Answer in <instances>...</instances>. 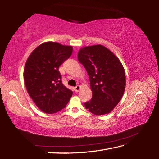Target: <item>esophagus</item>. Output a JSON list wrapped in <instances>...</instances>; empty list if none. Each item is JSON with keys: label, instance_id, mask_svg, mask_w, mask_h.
<instances>
[{"label": "esophagus", "instance_id": "esophagus-1", "mask_svg": "<svg viewBox=\"0 0 159 159\" xmlns=\"http://www.w3.org/2000/svg\"><path fill=\"white\" fill-rule=\"evenodd\" d=\"M80 88H81V87H80V85H76L75 87H74V89H75L76 92H79Z\"/></svg>", "mask_w": 159, "mask_h": 159}]
</instances>
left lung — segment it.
I'll list each match as a JSON object with an SVG mask.
<instances>
[{"label":"left lung","instance_id":"obj_1","mask_svg":"<svg viewBox=\"0 0 159 159\" xmlns=\"http://www.w3.org/2000/svg\"><path fill=\"white\" fill-rule=\"evenodd\" d=\"M78 59L85 67L92 91V98L85 103L86 109L96 116L111 113L120 102L126 87L122 64L102 45L80 48Z\"/></svg>","mask_w":159,"mask_h":159}]
</instances>
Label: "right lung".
<instances>
[{"label": "right lung", "instance_id": "obj_1", "mask_svg": "<svg viewBox=\"0 0 159 159\" xmlns=\"http://www.w3.org/2000/svg\"><path fill=\"white\" fill-rule=\"evenodd\" d=\"M72 46L46 42L28 57L24 70L26 90L36 106L52 114L66 107L72 92L63 85L59 67L72 55Z\"/></svg>", "mask_w": 159, "mask_h": 159}]
</instances>
